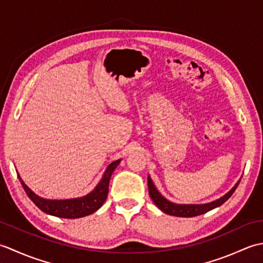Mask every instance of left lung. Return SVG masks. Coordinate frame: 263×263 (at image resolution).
I'll use <instances>...</instances> for the list:
<instances>
[{
  "instance_id": "left-lung-1",
  "label": "left lung",
  "mask_w": 263,
  "mask_h": 263,
  "mask_svg": "<svg viewBox=\"0 0 263 263\" xmlns=\"http://www.w3.org/2000/svg\"><path fill=\"white\" fill-rule=\"evenodd\" d=\"M239 184V181L235 184L230 192L226 193L224 197L218 199L216 201H212L210 203L205 204H175L171 202V201L166 200L163 195H161L157 189L155 187L152 178L148 176V190H149V195L150 198L153 199L154 203L158 206V208L164 211L165 214L171 215V216H176V217H195L199 215L205 214L212 209L217 208V206L221 205L224 202L232 197V194L235 192L237 185Z\"/></svg>"
}]
</instances>
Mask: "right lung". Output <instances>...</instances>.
Returning <instances> with one entry per match:
<instances>
[{
  "label": "right lung",
  "mask_w": 263,
  "mask_h": 263,
  "mask_svg": "<svg viewBox=\"0 0 263 263\" xmlns=\"http://www.w3.org/2000/svg\"><path fill=\"white\" fill-rule=\"evenodd\" d=\"M120 159L111 163L102 178V181L98 183L96 189L91 193L83 198L72 199V200H46L38 197L28 187L21 177L18 175L19 180L22 184V187L25 189L28 197L35 203L42 211L46 212L48 215H52L60 218H66V219H76V218L86 217L91 215L92 212L98 210L105 202L108 194V185L110 176L113 174L114 170L120 164Z\"/></svg>",
  "instance_id": "obj_1"
}]
</instances>
